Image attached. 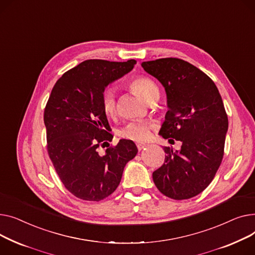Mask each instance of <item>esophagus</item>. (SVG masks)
<instances>
[{"instance_id":"34e87169","label":"esophagus","mask_w":255,"mask_h":255,"mask_svg":"<svg viewBox=\"0 0 255 255\" xmlns=\"http://www.w3.org/2000/svg\"><path fill=\"white\" fill-rule=\"evenodd\" d=\"M145 147H147V144H144V143H137V148H138L139 151L143 150V149H144Z\"/></svg>"}]
</instances>
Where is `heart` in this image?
<instances>
[{"label":"heart","instance_id":"b5f03b06","mask_svg":"<svg viewBox=\"0 0 255 255\" xmlns=\"http://www.w3.org/2000/svg\"><path fill=\"white\" fill-rule=\"evenodd\" d=\"M129 86L138 93L147 103L155 97H158V87L156 83L147 75H138L129 80ZM102 109L108 117H113L117 111L116 91L113 86L104 89L102 94ZM153 125L144 121H132L128 123L121 130L119 136L134 142H144L150 137Z\"/></svg>","mask_w":255,"mask_h":255}]
</instances>
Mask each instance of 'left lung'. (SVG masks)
<instances>
[{
  "mask_svg": "<svg viewBox=\"0 0 255 255\" xmlns=\"http://www.w3.org/2000/svg\"><path fill=\"white\" fill-rule=\"evenodd\" d=\"M143 69L164 86L169 110L160 136L181 149L166 152L153 172L157 189L173 200H187L211 183L224 154L228 114L213 80L197 67L176 57L142 63Z\"/></svg>",
  "mask_w": 255,
  "mask_h": 255,
  "instance_id": "1",
  "label": "left lung"
}]
</instances>
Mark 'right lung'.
<instances>
[{"label":"right lung","instance_id":"obj_1","mask_svg":"<svg viewBox=\"0 0 255 255\" xmlns=\"http://www.w3.org/2000/svg\"><path fill=\"white\" fill-rule=\"evenodd\" d=\"M136 63L87 59L56 81L45 106L48 155L65 187L80 200L108 198L121 183L126 164L138 152L134 143L125 139L104 155L98 152L113 139L102 94Z\"/></svg>","mask_w":255,"mask_h":255}]
</instances>
